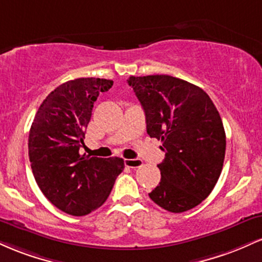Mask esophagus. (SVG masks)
I'll use <instances>...</instances> for the list:
<instances>
[{
    "mask_svg": "<svg viewBox=\"0 0 262 262\" xmlns=\"http://www.w3.org/2000/svg\"><path fill=\"white\" fill-rule=\"evenodd\" d=\"M124 164L125 166L132 167V169H137V167L143 166V161L139 160V159H125Z\"/></svg>",
    "mask_w": 262,
    "mask_h": 262,
    "instance_id": "34e87169",
    "label": "esophagus"
}]
</instances>
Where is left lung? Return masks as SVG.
I'll use <instances>...</instances> for the list:
<instances>
[{"mask_svg":"<svg viewBox=\"0 0 262 262\" xmlns=\"http://www.w3.org/2000/svg\"><path fill=\"white\" fill-rule=\"evenodd\" d=\"M150 138L162 141L161 181L149 197L161 208L181 213L206 200L221 176L225 132L209 96L201 87L169 75L130 76Z\"/></svg>","mask_w":262,"mask_h":262,"instance_id":"8db88e82","label":"left lung"}]
</instances>
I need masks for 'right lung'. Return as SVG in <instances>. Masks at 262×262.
<instances>
[{"label": "right lung", "mask_w": 262, "mask_h": 262, "mask_svg": "<svg viewBox=\"0 0 262 262\" xmlns=\"http://www.w3.org/2000/svg\"><path fill=\"white\" fill-rule=\"evenodd\" d=\"M112 80L81 77L56 87L39 107L29 130L28 152L33 175L43 194L68 214L86 215L106 202L121 158L80 154L93 103Z\"/></svg>", "instance_id": "obj_1"}]
</instances>
